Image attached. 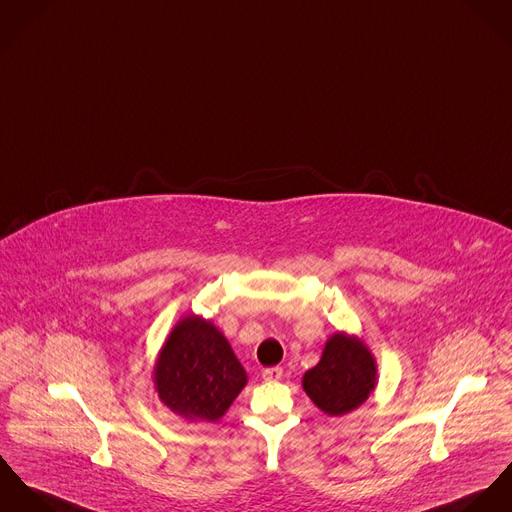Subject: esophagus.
I'll return each mask as SVG.
<instances>
[{
	"label": "esophagus",
	"mask_w": 512,
	"mask_h": 512,
	"mask_svg": "<svg viewBox=\"0 0 512 512\" xmlns=\"http://www.w3.org/2000/svg\"><path fill=\"white\" fill-rule=\"evenodd\" d=\"M283 377V369L281 367H269L263 371V379L265 381H279Z\"/></svg>",
	"instance_id": "34e87169"
}]
</instances>
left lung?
I'll use <instances>...</instances> for the list:
<instances>
[{
  "instance_id": "obj_1",
  "label": "left lung",
  "mask_w": 512,
  "mask_h": 512,
  "mask_svg": "<svg viewBox=\"0 0 512 512\" xmlns=\"http://www.w3.org/2000/svg\"><path fill=\"white\" fill-rule=\"evenodd\" d=\"M377 385V365L367 345L336 332L326 341L316 367L304 373L302 387L312 402L330 416L359 408Z\"/></svg>"
}]
</instances>
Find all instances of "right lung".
Listing matches in <instances>:
<instances>
[{
  "label": "right lung",
  "instance_id": "right-lung-1",
  "mask_svg": "<svg viewBox=\"0 0 512 512\" xmlns=\"http://www.w3.org/2000/svg\"><path fill=\"white\" fill-rule=\"evenodd\" d=\"M245 385V369L212 322L188 314L172 328L155 365V391L174 414L216 422Z\"/></svg>",
  "mask_w": 512,
  "mask_h": 512
}]
</instances>
